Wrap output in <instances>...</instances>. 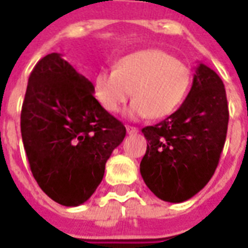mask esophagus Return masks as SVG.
<instances>
[{"label": "esophagus", "mask_w": 248, "mask_h": 248, "mask_svg": "<svg viewBox=\"0 0 248 248\" xmlns=\"http://www.w3.org/2000/svg\"><path fill=\"white\" fill-rule=\"evenodd\" d=\"M126 130H127V133H129V134H137V133L140 131V130L137 129V127H134V126H127Z\"/></svg>", "instance_id": "esophagus-1"}]
</instances>
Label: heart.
I'll use <instances>...</instances> for the list:
<instances>
[{
    "mask_svg": "<svg viewBox=\"0 0 248 248\" xmlns=\"http://www.w3.org/2000/svg\"><path fill=\"white\" fill-rule=\"evenodd\" d=\"M191 70L171 54L147 49L122 57L114 70H103L94 78V97L108 113L115 114L126 101L130 118L161 119L171 115L186 98Z\"/></svg>",
    "mask_w": 248,
    "mask_h": 248,
    "instance_id": "heart-1",
    "label": "heart"
}]
</instances>
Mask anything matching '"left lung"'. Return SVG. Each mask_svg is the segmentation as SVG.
Instances as JSON below:
<instances>
[{
	"mask_svg": "<svg viewBox=\"0 0 248 248\" xmlns=\"http://www.w3.org/2000/svg\"><path fill=\"white\" fill-rule=\"evenodd\" d=\"M229 124V106L222 79L199 63L191 90L175 113L142 133L147 140L140 161L146 186L166 202L194 197L215 172Z\"/></svg>",
	"mask_w": 248,
	"mask_h": 248,
	"instance_id": "1",
	"label": "left lung"
}]
</instances>
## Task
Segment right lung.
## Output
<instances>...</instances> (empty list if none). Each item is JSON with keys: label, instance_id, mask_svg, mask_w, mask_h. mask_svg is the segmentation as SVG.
I'll return each instance as SVG.
<instances>
[{"label": "right lung", "instance_id": "obj_1", "mask_svg": "<svg viewBox=\"0 0 248 248\" xmlns=\"http://www.w3.org/2000/svg\"><path fill=\"white\" fill-rule=\"evenodd\" d=\"M21 134L38 186L54 202L71 207L97 190L126 127L98 103L92 82L51 53L30 73Z\"/></svg>", "mask_w": 248, "mask_h": 248}]
</instances>
